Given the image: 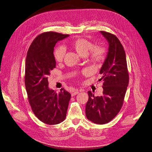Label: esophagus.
Returning <instances> with one entry per match:
<instances>
[{
  "label": "esophagus",
  "instance_id": "obj_1",
  "mask_svg": "<svg viewBox=\"0 0 152 152\" xmlns=\"http://www.w3.org/2000/svg\"><path fill=\"white\" fill-rule=\"evenodd\" d=\"M78 93H79L78 90L75 89V90H74V91L71 93V96H75L76 94H78Z\"/></svg>",
  "mask_w": 152,
  "mask_h": 152
}]
</instances>
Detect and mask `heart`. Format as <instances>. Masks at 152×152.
Here are the masks:
<instances>
[{
	"label": "heart",
	"instance_id": "obj_1",
	"mask_svg": "<svg viewBox=\"0 0 152 152\" xmlns=\"http://www.w3.org/2000/svg\"><path fill=\"white\" fill-rule=\"evenodd\" d=\"M71 48L81 56H86L88 60L94 64L102 62L105 59V50L100 46L93 47V45L85 39H77L72 42ZM90 51V52L89 51ZM90 53H89V52ZM65 55V51L61 47L57 48L54 52V57L57 62L62 61Z\"/></svg>",
	"mask_w": 152,
	"mask_h": 152
}]
</instances>
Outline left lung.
I'll list each match as a JSON object with an SVG mask.
<instances>
[{"label":"left lung","instance_id":"obj_1","mask_svg":"<svg viewBox=\"0 0 152 152\" xmlns=\"http://www.w3.org/2000/svg\"><path fill=\"white\" fill-rule=\"evenodd\" d=\"M108 42V52L99 73L103 75V94L95 97L88 91L86 105L87 118L97 124L109 122L122 106L129 82L126 55L119 39L113 34L100 31Z\"/></svg>","mask_w":152,"mask_h":152}]
</instances>
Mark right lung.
I'll return each mask as SVG.
<instances>
[{
	"mask_svg": "<svg viewBox=\"0 0 152 152\" xmlns=\"http://www.w3.org/2000/svg\"><path fill=\"white\" fill-rule=\"evenodd\" d=\"M69 35L46 32L33 41L25 65V84L32 110L42 122L55 125L66 118L71 94L64 88L57 93L48 87V75L56 67L53 55L56 43Z\"/></svg>",
	"mask_w": 152,
	"mask_h": 152,
	"instance_id": "add662e5",
	"label": "right lung"
}]
</instances>
